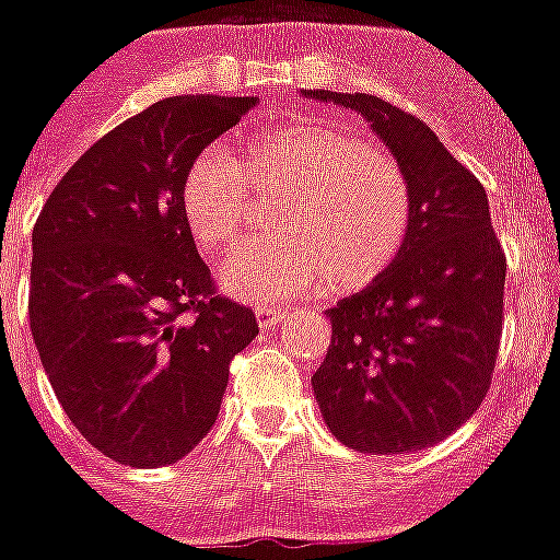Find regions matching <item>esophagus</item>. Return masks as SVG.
I'll return each mask as SVG.
<instances>
[{"label":"esophagus","instance_id":"esophagus-1","mask_svg":"<svg viewBox=\"0 0 560 560\" xmlns=\"http://www.w3.org/2000/svg\"><path fill=\"white\" fill-rule=\"evenodd\" d=\"M256 316H258V325L261 327H276L281 319H288V311H284V307H279V304H258Z\"/></svg>","mask_w":560,"mask_h":560}]
</instances>
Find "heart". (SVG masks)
Here are the masks:
<instances>
[{"label":"heart","mask_w":560,"mask_h":560,"mask_svg":"<svg viewBox=\"0 0 560 560\" xmlns=\"http://www.w3.org/2000/svg\"><path fill=\"white\" fill-rule=\"evenodd\" d=\"M253 192L279 195L272 238L238 249L224 288L253 302H288L325 281L365 288L406 247L413 192L402 163L334 122L293 117L241 135L238 158L198 154L180 184L195 244L224 258L253 212Z\"/></svg>","instance_id":"b5f03b06"}]
</instances>
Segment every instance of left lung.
<instances>
[{
    "mask_svg": "<svg viewBox=\"0 0 560 560\" xmlns=\"http://www.w3.org/2000/svg\"><path fill=\"white\" fill-rule=\"evenodd\" d=\"M304 94L365 117L413 192L397 261L327 311L334 334L313 394L339 443L365 454L420 452L460 429L492 385L506 253L489 198L411 112L371 94Z\"/></svg>",
    "mask_w": 560,
    "mask_h": 560,
    "instance_id": "left-lung-1",
    "label": "left lung"
}]
</instances>
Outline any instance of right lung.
<instances>
[{
    "label": "right lung",
    "instance_id": "obj_1",
    "mask_svg": "<svg viewBox=\"0 0 560 560\" xmlns=\"http://www.w3.org/2000/svg\"><path fill=\"white\" fill-rule=\"evenodd\" d=\"M256 97L180 94L94 143L34 224L28 316L59 406L122 466L180 460L212 429L256 313L218 293L180 209L189 163Z\"/></svg>",
    "mask_w": 560,
    "mask_h": 560
}]
</instances>
